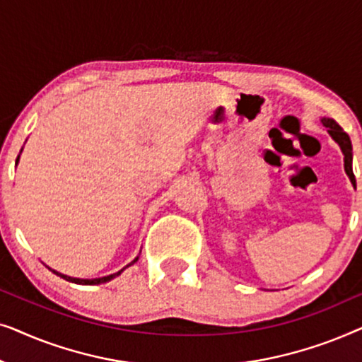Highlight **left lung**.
Here are the masks:
<instances>
[{
	"mask_svg": "<svg viewBox=\"0 0 362 362\" xmlns=\"http://www.w3.org/2000/svg\"><path fill=\"white\" fill-rule=\"evenodd\" d=\"M321 123L328 128V133L333 136V140L341 146V151L344 155V170L346 175L349 176V180L356 186V177L353 173V146H351L349 135L346 133L343 128H341L338 123H336L333 118H321Z\"/></svg>",
	"mask_w": 362,
	"mask_h": 362,
	"instance_id": "8db88e82",
	"label": "left lung"
}]
</instances>
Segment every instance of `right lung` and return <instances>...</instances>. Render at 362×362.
Instances as JSON below:
<instances>
[{
	"label": "right lung",
	"instance_id": "1",
	"mask_svg": "<svg viewBox=\"0 0 362 362\" xmlns=\"http://www.w3.org/2000/svg\"><path fill=\"white\" fill-rule=\"evenodd\" d=\"M138 260V257L135 260L132 262V264H128L127 267H130V265H133L135 264V262ZM125 267V269H127ZM54 274L56 275H59L61 276V279H64V280H67V281H72V284H78V285H98V284H105V281H108V280H112V279H115V276H118L123 272V269L120 270V272H117V274H112V275H107V276H102V279H92V280H83V279H72V276H67V275H62V274H59V272H56V270H52Z\"/></svg>",
	"mask_w": 362,
	"mask_h": 362
}]
</instances>
